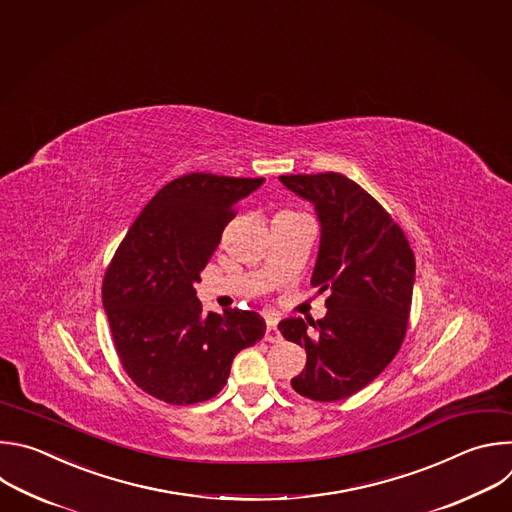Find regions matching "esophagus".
<instances>
[{
	"mask_svg": "<svg viewBox=\"0 0 512 512\" xmlns=\"http://www.w3.org/2000/svg\"><path fill=\"white\" fill-rule=\"evenodd\" d=\"M264 341H268V343H280V341H282V335H280V331H278V325H276V321H272V319L266 323Z\"/></svg>",
	"mask_w": 512,
	"mask_h": 512,
	"instance_id": "34e87169",
	"label": "esophagus"
}]
</instances>
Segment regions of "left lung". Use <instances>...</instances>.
<instances>
[{
    "label": "left lung",
    "mask_w": 512,
    "mask_h": 512,
    "mask_svg": "<svg viewBox=\"0 0 512 512\" xmlns=\"http://www.w3.org/2000/svg\"><path fill=\"white\" fill-rule=\"evenodd\" d=\"M311 201L321 246L311 284L327 292V317L280 321L286 341L306 351L290 385L315 401L345 399L369 385L397 355L412 309L416 258L401 228L363 187L341 173L280 175Z\"/></svg>",
    "instance_id": "left-lung-1"
}]
</instances>
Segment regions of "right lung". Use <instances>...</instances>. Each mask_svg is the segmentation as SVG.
<instances>
[{
    "instance_id": "1",
    "label": "right lung",
    "mask_w": 512,
    "mask_h": 512,
    "mask_svg": "<svg viewBox=\"0 0 512 512\" xmlns=\"http://www.w3.org/2000/svg\"><path fill=\"white\" fill-rule=\"evenodd\" d=\"M262 181L177 177L155 193L117 248L102 280V306L119 359L145 393L173 405L212 399L234 357L264 337L258 313H203L195 296L234 206Z\"/></svg>"
}]
</instances>
